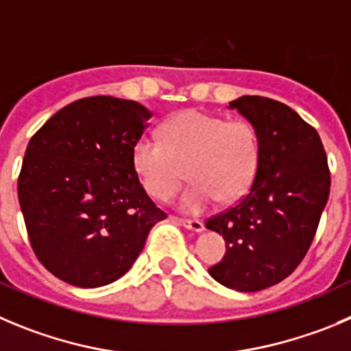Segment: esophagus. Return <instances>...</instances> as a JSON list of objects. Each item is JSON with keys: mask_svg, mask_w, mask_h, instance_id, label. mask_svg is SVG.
I'll return each mask as SVG.
<instances>
[{"mask_svg": "<svg viewBox=\"0 0 351 351\" xmlns=\"http://www.w3.org/2000/svg\"><path fill=\"white\" fill-rule=\"evenodd\" d=\"M180 225H183L185 228L189 230H194V232H202L204 230V223L201 220H186V218H175Z\"/></svg>", "mask_w": 351, "mask_h": 351, "instance_id": "34e87169", "label": "esophagus"}]
</instances>
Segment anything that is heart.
Wrapping results in <instances>:
<instances>
[{"label": "heart", "mask_w": 351, "mask_h": 351, "mask_svg": "<svg viewBox=\"0 0 351 351\" xmlns=\"http://www.w3.org/2000/svg\"><path fill=\"white\" fill-rule=\"evenodd\" d=\"M159 136H138L131 149L133 168L150 197L171 201L186 175L192 185L182 209L201 213L213 202H235L247 194L261 160L258 130L244 119H232L186 109L159 130Z\"/></svg>", "instance_id": "heart-1"}]
</instances>
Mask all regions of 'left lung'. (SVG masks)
<instances>
[{
	"mask_svg": "<svg viewBox=\"0 0 351 351\" xmlns=\"http://www.w3.org/2000/svg\"><path fill=\"white\" fill-rule=\"evenodd\" d=\"M258 130L261 160L247 194L206 220L227 253L209 274L230 289L254 293L293 274L308 253L330 189L322 140L312 124L277 100L230 101Z\"/></svg>",
	"mask_w": 351,
	"mask_h": 351,
	"instance_id": "1",
	"label": "left lung"
}]
</instances>
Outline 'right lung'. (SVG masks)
I'll use <instances>...</instances> for the list:
<instances>
[{"mask_svg": "<svg viewBox=\"0 0 351 351\" xmlns=\"http://www.w3.org/2000/svg\"><path fill=\"white\" fill-rule=\"evenodd\" d=\"M149 117L135 100L86 97L29 140L19 202L36 258L64 282L100 287L123 277L166 218L131 160Z\"/></svg>", "mask_w": 351, "mask_h": 351, "instance_id": "1", "label": "right lung"}]
</instances>
